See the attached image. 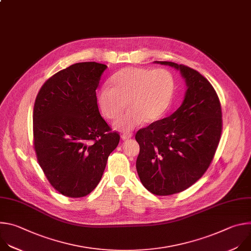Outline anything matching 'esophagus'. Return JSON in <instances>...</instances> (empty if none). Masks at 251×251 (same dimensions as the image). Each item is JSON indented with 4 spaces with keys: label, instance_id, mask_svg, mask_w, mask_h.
Here are the masks:
<instances>
[{
    "label": "esophagus",
    "instance_id": "34e87169",
    "mask_svg": "<svg viewBox=\"0 0 251 251\" xmlns=\"http://www.w3.org/2000/svg\"><path fill=\"white\" fill-rule=\"evenodd\" d=\"M132 134L131 133H124V134H122L121 135V139L122 140H128V139H130V138H132Z\"/></svg>",
    "mask_w": 251,
    "mask_h": 251
}]
</instances>
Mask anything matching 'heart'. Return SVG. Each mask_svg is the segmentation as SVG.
Masks as SVG:
<instances>
[{
  "mask_svg": "<svg viewBox=\"0 0 251 251\" xmlns=\"http://www.w3.org/2000/svg\"><path fill=\"white\" fill-rule=\"evenodd\" d=\"M110 85L101 87L97 104L101 114L108 120H115L125 109L128 112L113 125L121 132H130L147 122H154L164 116L172 103L175 80L169 70L125 67L111 77Z\"/></svg>",
  "mask_w": 251,
  "mask_h": 251,
  "instance_id": "heart-1",
  "label": "heart"
}]
</instances>
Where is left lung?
<instances>
[{
  "mask_svg": "<svg viewBox=\"0 0 251 251\" xmlns=\"http://www.w3.org/2000/svg\"><path fill=\"white\" fill-rule=\"evenodd\" d=\"M180 71L187 90L182 105L136 134V169L149 192L169 196L187 190L209 167L220 143L223 119L216 90L197 70L172 61H155Z\"/></svg>",
  "mask_w": 251,
  "mask_h": 251,
  "instance_id": "obj_1",
  "label": "left lung"
}]
</instances>
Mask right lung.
I'll return each instance as SVG.
<instances>
[{
	"label": "right lung",
	"mask_w": 251,
	"mask_h": 251,
	"mask_svg": "<svg viewBox=\"0 0 251 251\" xmlns=\"http://www.w3.org/2000/svg\"><path fill=\"white\" fill-rule=\"evenodd\" d=\"M106 68L95 61L75 63L48 79L35 98V154L50 185L69 198L96 188L120 140L97 105L96 88Z\"/></svg>",
	"instance_id": "right-lung-1"
}]
</instances>
